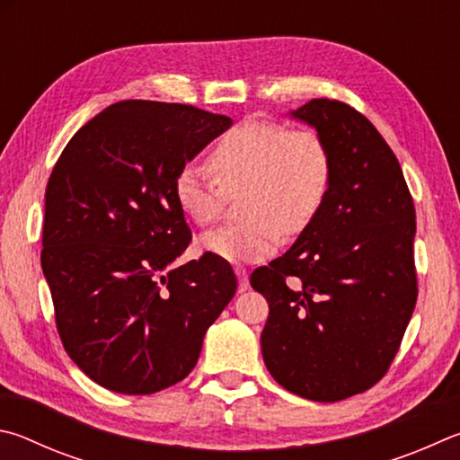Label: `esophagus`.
I'll return each instance as SVG.
<instances>
[{"label":"esophagus","instance_id":"esophagus-1","mask_svg":"<svg viewBox=\"0 0 460 460\" xmlns=\"http://www.w3.org/2000/svg\"><path fill=\"white\" fill-rule=\"evenodd\" d=\"M234 272H236V277H238V288H240V293L248 291V287H251V283H248V272H246V269L236 267Z\"/></svg>","mask_w":460,"mask_h":460}]
</instances>
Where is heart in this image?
<instances>
[{"label": "heart", "instance_id": "obj_1", "mask_svg": "<svg viewBox=\"0 0 460 460\" xmlns=\"http://www.w3.org/2000/svg\"><path fill=\"white\" fill-rule=\"evenodd\" d=\"M209 167L185 165L173 193L181 212L198 226L222 217L228 191L246 188L244 222L201 236L204 252L228 262H259L275 254L285 232L299 234L325 201L332 183V153L311 128L244 120L216 145Z\"/></svg>", "mask_w": 460, "mask_h": 460}]
</instances>
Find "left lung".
Instances as JSON below:
<instances>
[{
    "label": "left lung",
    "mask_w": 460,
    "mask_h": 460,
    "mask_svg": "<svg viewBox=\"0 0 460 460\" xmlns=\"http://www.w3.org/2000/svg\"><path fill=\"white\" fill-rule=\"evenodd\" d=\"M293 119L323 137L332 183L288 251L251 275L269 301L262 359L296 396L337 402L388 372L412 317L416 212L396 155L349 104L313 99Z\"/></svg>",
    "instance_id": "8db88e82"
}]
</instances>
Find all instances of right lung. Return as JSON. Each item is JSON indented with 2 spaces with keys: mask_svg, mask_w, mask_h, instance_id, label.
I'll list each match as a JSON object with an SVG mask.
<instances>
[{
  "mask_svg": "<svg viewBox=\"0 0 460 460\" xmlns=\"http://www.w3.org/2000/svg\"><path fill=\"white\" fill-rule=\"evenodd\" d=\"M232 127L190 104L123 101L80 127L46 188L42 270L64 349L102 388L155 394L198 364L208 327L236 293L191 240L173 183Z\"/></svg>",
  "mask_w": 460,
  "mask_h": 460,
  "instance_id": "add662e5",
  "label": "right lung"
}]
</instances>
